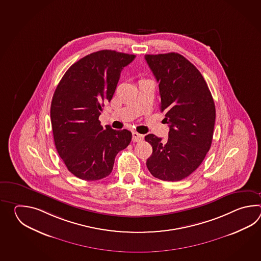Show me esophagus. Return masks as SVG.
<instances>
[{
  "mask_svg": "<svg viewBox=\"0 0 261 261\" xmlns=\"http://www.w3.org/2000/svg\"><path fill=\"white\" fill-rule=\"evenodd\" d=\"M144 136L143 134H140V133L134 132L133 133V141L137 143V142H142L144 140Z\"/></svg>",
  "mask_w": 261,
  "mask_h": 261,
  "instance_id": "obj_1",
  "label": "esophagus"
}]
</instances>
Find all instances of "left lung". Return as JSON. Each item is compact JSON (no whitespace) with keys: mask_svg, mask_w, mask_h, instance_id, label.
<instances>
[{"mask_svg":"<svg viewBox=\"0 0 261 261\" xmlns=\"http://www.w3.org/2000/svg\"><path fill=\"white\" fill-rule=\"evenodd\" d=\"M159 83L161 111L170 130L168 140L154 134L144 139L153 148L146 161L151 174L163 181H180L200 166L210 149L216 106L200 71L178 53L145 55Z\"/></svg>","mask_w":261,"mask_h":261,"instance_id":"obj_1","label":"left lung"}]
</instances>
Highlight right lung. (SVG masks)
I'll return each instance as SVG.
<instances>
[{"label":"right lung","mask_w":261,"mask_h":261,"mask_svg":"<svg viewBox=\"0 0 261 261\" xmlns=\"http://www.w3.org/2000/svg\"><path fill=\"white\" fill-rule=\"evenodd\" d=\"M135 55L100 50L73 63L56 89L50 117L56 148L69 172L87 181L112 172L117 153L132 141L128 129L100 125L102 107Z\"/></svg>","instance_id":"1"}]
</instances>
